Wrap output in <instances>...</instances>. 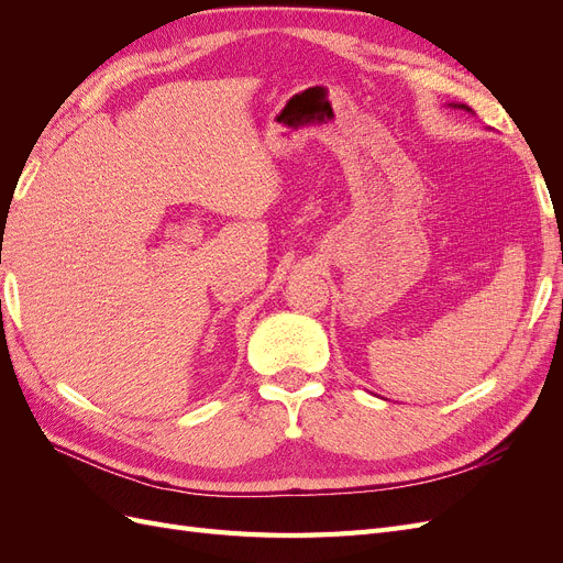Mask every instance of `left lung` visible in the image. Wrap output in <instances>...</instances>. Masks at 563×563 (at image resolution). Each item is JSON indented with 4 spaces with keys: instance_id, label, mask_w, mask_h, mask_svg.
Segmentation results:
<instances>
[{
    "instance_id": "obj_1",
    "label": "left lung",
    "mask_w": 563,
    "mask_h": 563,
    "mask_svg": "<svg viewBox=\"0 0 563 563\" xmlns=\"http://www.w3.org/2000/svg\"><path fill=\"white\" fill-rule=\"evenodd\" d=\"M451 108H460V110H465V112H472V108H467L463 103H451Z\"/></svg>"
}]
</instances>
